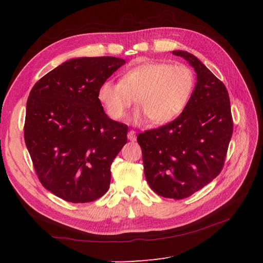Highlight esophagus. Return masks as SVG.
<instances>
[{
    "mask_svg": "<svg viewBox=\"0 0 263 263\" xmlns=\"http://www.w3.org/2000/svg\"><path fill=\"white\" fill-rule=\"evenodd\" d=\"M127 139L130 141H136V139H137V137H136V132L133 131V130H130L127 132Z\"/></svg>",
    "mask_w": 263,
    "mask_h": 263,
    "instance_id": "obj_1",
    "label": "esophagus"
}]
</instances>
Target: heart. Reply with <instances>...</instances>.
I'll list each match as a JSON object with an SVG mask.
<instances>
[{"label":"heart","mask_w":263,"mask_h":263,"mask_svg":"<svg viewBox=\"0 0 263 263\" xmlns=\"http://www.w3.org/2000/svg\"><path fill=\"white\" fill-rule=\"evenodd\" d=\"M194 83L193 71L186 65L144 62L127 70L121 81H103L97 95L111 119H122L136 98L139 108L132 115V122L150 119L155 124H165L185 109Z\"/></svg>","instance_id":"obj_1"}]
</instances>
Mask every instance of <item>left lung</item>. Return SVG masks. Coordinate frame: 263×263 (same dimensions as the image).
<instances>
[{
	"label": "left lung",
	"mask_w": 263,
	"mask_h": 263,
	"mask_svg": "<svg viewBox=\"0 0 263 263\" xmlns=\"http://www.w3.org/2000/svg\"><path fill=\"white\" fill-rule=\"evenodd\" d=\"M172 53L186 60L197 73L191 99L177 119L140 133L137 140L149 186L161 197L178 200L219 174L233 135V120L224 83L193 54Z\"/></svg>",
	"instance_id": "left-lung-1"
}]
</instances>
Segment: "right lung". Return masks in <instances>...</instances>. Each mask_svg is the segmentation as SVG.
I'll use <instances>...</instances> for the list:
<instances>
[{
  "instance_id": "add662e5",
  "label": "right lung",
  "mask_w": 263,
  "mask_h": 263,
  "mask_svg": "<svg viewBox=\"0 0 263 263\" xmlns=\"http://www.w3.org/2000/svg\"><path fill=\"white\" fill-rule=\"evenodd\" d=\"M124 64L111 57L65 61L28 97L25 141L33 167L43 186L69 202H91L109 189L127 126L106 115L97 92Z\"/></svg>"
}]
</instances>
